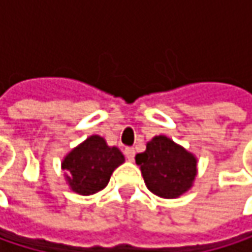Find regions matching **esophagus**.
I'll return each mask as SVG.
<instances>
[{"label":"esophagus","mask_w":252,"mask_h":252,"mask_svg":"<svg viewBox=\"0 0 252 252\" xmlns=\"http://www.w3.org/2000/svg\"><path fill=\"white\" fill-rule=\"evenodd\" d=\"M124 153H126V156L128 160H134V156H135V150H134V147H126Z\"/></svg>","instance_id":"esophagus-1"}]
</instances>
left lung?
Listing matches in <instances>:
<instances>
[{
    "label": "left lung",
    "instance_id": "obj_1",
    "mask_svg": "<svg viewBox=\"0 0 252 252\" xmlns=\"http://www.w3.org/2000/svg\"><path fill=\"white\" fill-rule=\"evenodd\" d=\"M135 163L147 188L163 198H176L187 192L197 175L195 156L166 135L153 137L146 150L135 156Z\"/></svg>",
    "mask_w": 252,
    "mask_h": 252
}]
</instances>
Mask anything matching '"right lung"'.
<instances>
[{
    "label": "right lung",
    "instance_id": "obj_1",
    "mask_svg": "<svg viewBox=\"0 0 252 252\" xmlns=\"http://www.w3.org/2000/svg\"><path fill=\"white\" fill-rule=\"evenodd\" d=\"M124 160L118 147H109L100 135H90L64 158L63 169L74 192L90 195L108 185L112 172Z\"/></svg>",
    "mask_w": 252,
    "mask_h": 252
}]
</instances>
